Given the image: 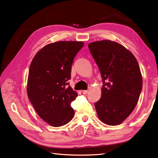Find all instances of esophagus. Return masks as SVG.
Instances as JSON below:
<instances>
[{
	"label": "esophagus",
	"instance_id": "esophagus-1",
	"mask_svg": "<svg viewBox=\"0 0 158 158\" xmlns=\"http://www.w3.org/2000/svg\"><path fill=\"white\" fill-rule=\"evenodd\" d=\"M81 93L83 94H86L88 93V90H81Z\"/></svg>",
	"mask_w": 158,
	"mask_h": 158
}]
</instances>
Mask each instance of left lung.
I'll use <instances>...</instances> for the list:
<instances>
[{"label": "left lung", "mask_w": 158, "mask_h": 158, "mask_svg": "<svg viewBox=\"0 0 158 158\" xmlns=\"http://www.w3.org/2000/svg\"><path fill=\"white\" fill-rule=\"evenodd\" d=\"M101 73L102 96L94 104L101 121L118 125L133 112L142 89L138 63L118 43L104 40L88 45Z\"/></svg>", "instance_id": "8db88e82"}]
</instances>
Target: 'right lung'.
Here are the masks:
<instances>
[{
    "label": "right lung",
    "mask_w": 158,
    "mask_h": 158,
    "mask_svg": "<svg viewBox=\"0 0 158 158\" xmlns=\"http://www.w3.org/2000/svg\"><path fill=\"white\" fill-rule=\"evenodd\" d=\"M84 45L81 41L48 44L37 52L30 64L28 98L39 116L52 127L66 124L74 116L70 104L77 93L68 80L73 60Z\"/></svg>",
    "instance_id": "obj_1"
}]
</instances>
